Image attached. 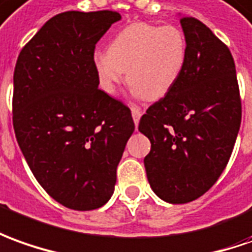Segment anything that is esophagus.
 Listing matches in <instances>:
<instances>
[{"label":"esophagus","instance_id":"obj_1","mask_svg":"<svg viewBox=\"0 0 252 252\" xmlns=\"http://www.w3.org/2000/svg\"><path fill=\"white\" fill-rule=\"evenodd\" d=\"M141 115H143V114H141V111H140V109L138 108H136V107H134V108H131V116H133V121H134V125H138V122H140V118H141Z\"/></svg>","mask_w":252,"mask_h":252}]
</instances>
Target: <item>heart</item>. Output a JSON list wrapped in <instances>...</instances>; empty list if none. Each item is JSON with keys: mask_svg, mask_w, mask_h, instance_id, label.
<instances>
[{"mask_svg": "<svg viewBox=\"0 0 252 252\" xmlns=\"http://www.w3.org/2000/svg\"><path fill=\"white\" fill-rule=\"evenodd\" d=\"M187 57V38L178 27L133 23L111 39L107 53L93 55V68L107 94H115L126 71L133 92L156 101L180 81Z\"/></svg>", "mask_w": 252, "mask_h": 252, "instance_id": "heart-1", "label": "heart"}]
</instances>
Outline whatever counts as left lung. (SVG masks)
Returning a JSON list of instances; mask_svg holds the SVG:
<instances>
[{
  "label": "left lung",
  "instance_id": "8db88e82",
  "mask_svg": "<svg viewBox=\"0 0 252 252\" xmlns=\"http://www.w3.org/2000/svg\"><path fill=\"white\" fill-rule=\"evenodd\" d=\"M188 57L180 81L151 105L138 130L151 141L144 166L162 200L182 204L209 190L226 167L242 122L233 57L206 24L181 16Z\"/></svg>",
  "mask_w": 252,
  "mask_h": 252
}]
</instances>
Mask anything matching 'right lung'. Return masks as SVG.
Wrapping results in <instances>:
<instances>
[{"label":"right lung","mask_w":252,"mask_h":252,"mask_svg":"<svg viewBox=\"0 0 252 252\" xmlns=\"http://www.w3.org/2000/svg\"><path fill=\"white\" fill-rule=\"evenodd\" d=\"M118 12L56 15L17 57L13 129L32 174L64 207L89 211L114 193L116 167L134 131L130 109L98 89L94 46Z\"/></svg>","instance_id":"1"}]
</instances>
